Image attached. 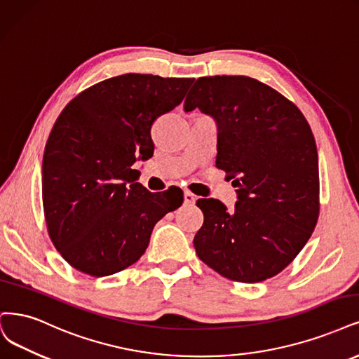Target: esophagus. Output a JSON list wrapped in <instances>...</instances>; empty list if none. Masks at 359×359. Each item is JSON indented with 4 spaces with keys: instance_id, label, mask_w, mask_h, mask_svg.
I'll return each instance as SVG.
<instances>
[{
    "instance_id": "1",
    "label": "esophagus",
    "mask_w": 359,
    "mask_h": 359,
    "mask_svg": "<svg viewBox=\"0 0 359 359\" xmlns=\"http://www.w3.org/2000/svg\"><path fill=\"white\" fill-rule=\"evenodd\" d=\"M194 202H196V196H194L193 193H190V191H185V193H184V203L193 205Z\"/></svg>"
}]
</instances>
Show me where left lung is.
Instances as JSON below:
<instances>
[{"instance_id":"obj_1","label":"left lung","mask_w":359,"mask_h":359,"mask_svg":"<svg viewBox=\"0 0 359 359\" xmlns=\"http://www.w3.org/2000/svg\"><path fill=\"white\" fill-rule=\"evenodd\" d=\"M199 108L218 125L217 168L238 187L229 212L199 199L203 226L194 248L231 280L273 278L299 255L319 217V170L313 133L297 105L246 76L197 79L184 109Z\"/></svg>"}]
</instances>
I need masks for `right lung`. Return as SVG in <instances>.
<instances>
[{
    "instance_id": "right-lung-1",
    "label": "right lung",
    "mask_w": 359,
    "mask_h": 359,
    "mask_svg": "<svg viewBox=\"0 0 359 359\" xmlns=\"http://www.w3.org/2000/svg\"><path fill=\"white\" fill-rule=\"evenodd\" d=\"M193 79L123 74L62 109L43 157L47 233L65 262L95 278L137 263L181 190L148 191L132 169L154 153L153 123L181 104Z\"/></svg>"
}]
</instances>
